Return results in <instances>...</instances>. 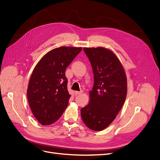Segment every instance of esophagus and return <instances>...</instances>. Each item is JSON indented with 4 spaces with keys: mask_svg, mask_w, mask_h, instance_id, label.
I'll use <instances>...</instances> for the list:
<instances>
[{
    "mask_svg": "<svg viewBox=\"0 0 160 160\" xmlns=\"http://www.w3.org/2000/svg\"><path fill=\"white\" fill-rule=\"evenodd\" d=\"M82 93V91H80V92H74V93H75V95L76 96H77V95H79V94H81Z\"/></svg>",
    "mask_w": 160,
    "mask_h": 160,
    "instance_id": "34e87169",
    "label": "esophagus"
}]
</instances>
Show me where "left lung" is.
I'll list each match as a JSON object with an SVG mask.
<instances>
[{
  "instance_id": "8db88e82",
  "label": "left lung",
  "mask_w": 160,
  "mask_h": 160,
  "mask_svg": "<svg viewBox=\"0 0 160 160\" xmlns=\"http://www.w3.org/2000/svg\"><path fill=\"white\" fill-rule=\"evenodd\" d=\"M84 51L92 65L94 83L89 103L81 109V117L88 128L100 131L114 121L125 102L127 76L111 51L99 47H84Z\"/></svg>"
}]
</instances>
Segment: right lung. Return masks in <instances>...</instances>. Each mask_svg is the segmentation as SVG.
Segmentation results:
<instances>
[{"label": "right lung", "instance_id": "1", "mask_svg": "<svg viewBox=\"0 0 160 160\" xmlns=\"http://www.w3.org/2000/svg\"><path fill=\"white\" fill-rule=\"evenodd\" d=\"M82 49L58 47L45 54L33 69L27 96L33 115L42 125L57 121L67 108L70 95L65 70Z\"/></svg>", "mask_w": 160, "mask_h": 160}]
</instances>
